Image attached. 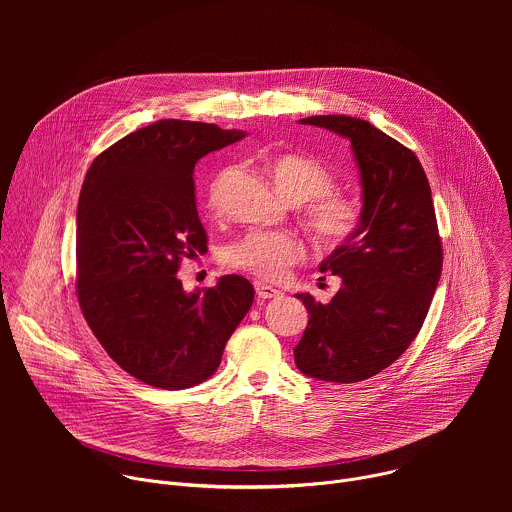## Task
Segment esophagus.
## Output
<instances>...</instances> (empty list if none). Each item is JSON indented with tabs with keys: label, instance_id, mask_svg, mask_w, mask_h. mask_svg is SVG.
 I'll return each instance as SVG.
<instances>
[{
	"label": "esophagus",
	"instance_id": "obj_1",
	"mask_svg": "<svg viewBox=\"0 0 512 512\" xmlns=\"http://www.w3.org/2000/svg\"><path fill=\"white\" fill-rule=\"evenodd\" d=\"M255 291H257V296H259L261 300H273V298H279V296H281L279 289H275V287H271V285H267V283H261V281L255 283Z\"/></svg>",
	"mask_w": 512,
	"mask_h": 512
}]
</instances>
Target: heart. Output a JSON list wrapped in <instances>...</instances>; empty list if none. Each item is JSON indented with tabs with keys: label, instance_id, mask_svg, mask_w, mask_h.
Segmentation results:
<instances>
[{
	"label": "heart",
	"instance_id": "1",
	"mask_svg": "<svg viewBox=\"0 0 512 512\" xmlns=\"http://www.w3.org/2000/svg\"><path fill=\"white\" fill-rule=\"evenodd\" d=\"M269 174L279 192L294 204H304V223L324 247H340L350 241L364 218L358 196L334 190V172L316 158L304 154H279L269 162ZM233 170H223L208 188L214 206ZM306 255L300 237L285 231H249L223 249V263L231 269L275 281Z\"/></svg>",
	"mask_w": 512,
	"mask_h": 512
}]
</instances>
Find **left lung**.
Listing matches in <instances>:
<instances>
[{
    "instance_id": "left-lung-1",
    "label": "left lung",
    "mask_w": 512,
    "mask_h": 512,
    "mask_svg": "<svg viewBox=\"0 0 512 512\" xmlns=\"http://www.w3.org/2000/svg\"><path fill=\"white\" fill-rule=\"evenodd\" d=\"M304 125L350 141L362 186L358 233L320 271L342 285L328 304L296 294L310 320L294 348L298 369L318 381L358 383L393 364L423 326L442 275L431 188L417 156L364 119L314 115Z\"/></svg>"
}]
</instances>
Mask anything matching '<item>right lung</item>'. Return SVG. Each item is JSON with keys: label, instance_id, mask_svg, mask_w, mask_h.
<instances>
[{"label": "right lung", "instance_id": "right-lung-1", "mask_svg": "<svg viewBox=\"0 0 512 512\" xmlns=\"http://www.w3.org/2000/svg\"><path fill=\"white\" fill-rule=\"evenodd\" d=\"M245 137L214 123L160 119L95 158L77 210V294L107 354L145 385L180 391L218 369L255 289L241 275L186 294L182 257L206 249L194 166Z\"/></svg>", "mask_w": 512, "mask_h": 512}]
</instances>
